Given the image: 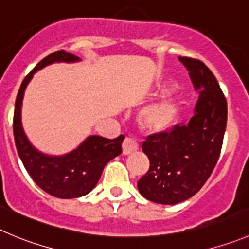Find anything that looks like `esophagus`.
I'll return each instance as SVG.
<instances>
[{"label":"esophagus","mask_w":249,"mask_h":249,"mask_svg":"<svg viewBox=\"0 0 249 249\" xmlns=\"http://www.w3.org/2000/svg\"><path fill=\"white\" fill-rule=\"evenodd\" d=\"M137 150H138V144H137L133 139L128 138V137L124 138V141H123L122 143V153L124 154V155H129V154L134 153V151Z\"/></svg>","instance_id":"1"}]
</instances>
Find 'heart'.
<instances>
[{"instance_id": "obj_1", "label": "heart", "mask_w": 249, "mask_h": 249, "mask_svg": "<svg viewBox=\"0 0 249 249\" xmlns=\"http://www.w3.org/2000/svg\"><path fill=\"white\" fill-rule=\"evenodd\" d=\"M181 99L170 95L151 104L142 111L139 122L145 129L151 132H162L171 128L181 113Z\"/></svg>"}]
</instances>
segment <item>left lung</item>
I'll return each instance as SVG.
<instances>
[{
	"label": "left lung",
	"mask_w": 249,
	"mask_h": 249,
	"mask_svg": "<svg viewBox=\"0 0 249 249\" xmlns=\"http://www.w3.org/2000/svg\"><path fill=\"white\" fill-rule=\"evenodd\" d=\"M178 60L199 98L188 124H176L143 142L150 166L138 181V191L158 204L181 203L204 186L219 160L226 129L227 103L215 75L202 61Z\"/></svg>",
	"instance_id": "obj_1"
}]
</instances>
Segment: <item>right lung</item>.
I'll list each match as a JSON object with an SVG mask.
<instances>
[{
	"label": "right lung",
	"mask_w": 249,
	"mask_h": 249,
	"mask_svg": "<svg viewBox=\"0 0 249 249\" xmlns=\"http://www.w3.org/2000/svg\"><path fill=\"white\" fill-rule=\"evenodd\" d=\"M77 61H80L78 56L68 53L65 50L52 52L40 61L22 82L13 116L14 142L25 170L42 191L62 199L83 197L91 192L100 179L105 165L122 153V142L124 139L122 134L115 139L90 136L71 153L51 156L34 148L25 136L20 117L22 101L25 88L34 73L51 63Z\"/></svg>",
	"instance_id": "right-lung-1"
}]
</instances>
